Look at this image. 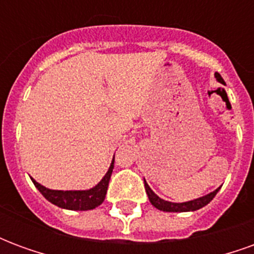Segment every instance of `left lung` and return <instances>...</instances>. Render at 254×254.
<instances>
[{
    "label": "left lung",
    "mask_w": 254,
    "mask_h": 254,
    "mask_svg": "<svg viewBox=\"0 0 254 254\" xmlns=\"http://www.w3.org/2000/svg\"><path fill=\"white\" fill-rule=\"evenodd\" d=\"M215 77L218 80L219 83L224 84L223 78L220 77L219 73H215ZM144 187H145V191L148 194V198L151 204L154 205L155 208H158L160 211H166V212H188V211H196V209H200V208L205 207L208 202L212 200L213 197L216 196V193L219 191V189L213 190L212 193H209L207 196H202L200 198H196V200H191V201L188 202H170L166 201L163 198H160L159 196H156L154 191L151 190V188L148 187V184L144 180Z\"/></svg>",
    "instance_id": "obj_1"
}]
</instances>
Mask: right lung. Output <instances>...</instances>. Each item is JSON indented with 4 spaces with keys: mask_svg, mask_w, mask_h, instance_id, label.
Wrapping results in <instances>:
<instances>
[{
    "mask_svg": "<svg viewBox=\"0 0 254 254\" xmlns=\"http://www.w3.org/2000/svg\"><path fill=\"white\" fill-rule=\"evenodd\" d=\"M113 169H114V160L111 162L110 169L106 173L103 180L96 187L88 190H52L42 187L35 180H32V182L38 188V190L43 194V197L54 205L72 211H87V209H94L103 202Z\"/></svg>",
    "mask_w": 254,
    "mask_h": 254,
    "instance_id": "add662e5",
    "label": "right lung"
}]
</instances>
